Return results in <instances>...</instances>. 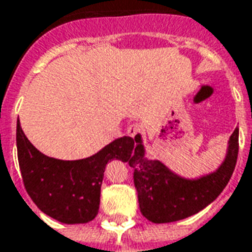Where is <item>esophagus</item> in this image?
Segmentation results:
<instances>
[{
	"label": "esophagus",
	"mask_w": 252,
	"mask_h": 252,
	"mask_svg": "<svg viewBox=\"0 0 252 252\" xmlns=\"http://www.w3.org/2000/svg\"><path fill=\"white\" fill-rule=\"evenodd\" d=\"M140 132H142V128H140V126H137V124H131V126H128V129H126L128 136H131V137L137 136Z\"/></svg>",
	"instance_id": "obj_1"
}]
</instances>
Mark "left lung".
<instances>
[{
	"mask_svg": "<svg viewBox=\"0 0 252 252\" xmlns=\"http://www.w3.org/2000/svg\"><path fill=\"white\" fill-rule=\"evenodd\" d=\"M129 160L142 215L155 224L193 216L216 200L231 180L239 153V128L229 137L227 155L213 173L189 180L175 174L160 160L146 158L142 136H135Z\"/></svg>",
	"mask_w": 252,
	"mask_h": 252,
	"instance_id": "left-lung-1",
	"label": "left lung"
}]
</instances>
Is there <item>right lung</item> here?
<instances>
[{
    "label": "right lung",
    "instance_id": "obj_1",
    "mask_svg": "<svg viewBox=\"0 0 252 252\" xmlns=\"http://www.w3.org/2000/svg\"><path fill=\"white\" fill-rule=\"evenodd\" d=\"M16 143L27 193L47 216L64 224H85L97 216L106 163L112 159L126 162L135 151V140L123 136L89 158H50L27 139L20 124Z\"/></svg>",
    "mask_w": 252,
    "mask_h": 252
}]
</instances>
